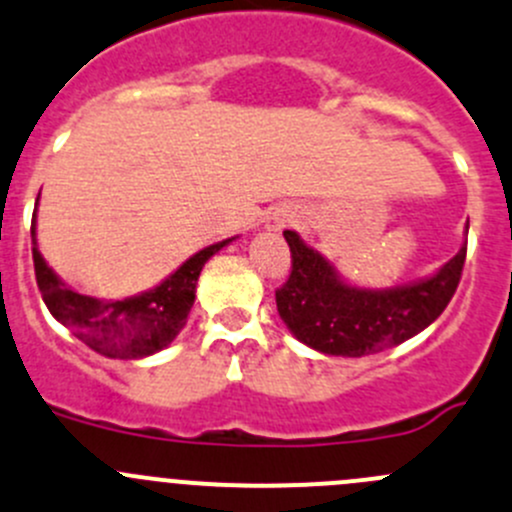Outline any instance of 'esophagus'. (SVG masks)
I'll use <instances>...</instances> for the list:
<instances>
[{"label": "esophagus", "mask_w": 512, "mask_h": 512, "mask_svg": "<svg viewBox=\"0 0 512 512\" xmlns=\"http://www.w3.org/2000/svg\"><path fill=\"white\" fill-rule=\"evenodd\" d=\"M290 222H292V212L287 210V207H275V212L267 217V227H270L272 232H280L282 227H287Z\"/></svg>", "instance_id": "1"}]
</instances>
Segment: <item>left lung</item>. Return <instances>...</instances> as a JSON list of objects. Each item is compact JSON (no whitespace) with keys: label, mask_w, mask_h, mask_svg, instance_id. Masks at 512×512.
<instances>
[{"label":"left lung","mask_w":512,"mask_h":512,"mask_svg":"<svg viewBox=\"0 0 512 512\" xmlns=\"http://www.w3.org/2000/svg\"><path fill=\"white\" fill-rule=\"evenodd\" d=\"M292 252L290 277L275 290L277 312L292 335L325 355L362 357L395 347L438 320L458 290L465 252L438 275L393 290H362L340 280L335 267L300 235L285 230Z\"/></svg>","instance_id":"1"}]
</instances>
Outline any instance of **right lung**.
I'll return each instance as SVG.
<instances>
[{"label": "right lung", "mask_w": 512, "mask_h": 512, "mask_svg": "<svg viewBox=\"0 0 512 512\" xmlns=\"http://www.w3.org/2000/svg\"><path fill=\"white\" fill-rule=\"evenodd\" d=\"M227 242L232 240H222L192 255L175 275L167 277L155 290L127 297V300L107 302L79 295L49 270L37 250L32 222L34 275H37L44 305L84 345H89L99 355L117 357V360H137V357L155 355L180 335L187 315L195 305V287L202 267Z\"/></svg>", "instance_id": "1"}]
</instances>
